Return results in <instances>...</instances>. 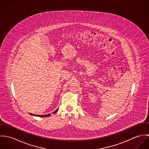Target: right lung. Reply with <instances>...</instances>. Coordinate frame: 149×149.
<instances>
[{"label": "right lung", "mask_w": 149, "mask_h": 149, "mask_svg": "<svg viewBox=\"0 0 149 149\" xmlns=\"http://www.w3.org/2000/svg\"><path fill=\"white\" fill-rule=\"evenodd\" d=\"M57 110H58V109H57V110H56L55 111H54L53 112V113H56L57 111ZM31 114V113H30ZM31 115H35V116H40V117H47V116H50V113H49V114H47V115H34V114H31Z\"/></svg>", "instance_id": "obj_1"}]
</instances>
